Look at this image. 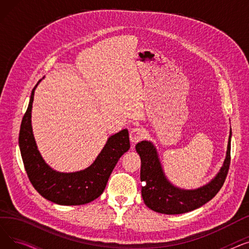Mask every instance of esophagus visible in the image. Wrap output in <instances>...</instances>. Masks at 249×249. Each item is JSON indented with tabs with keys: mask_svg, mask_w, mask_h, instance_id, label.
<instances>
[{
	"mask_svg": "<svg viewBox=\"0 0 249 249\" xmlns=\"http://www.w3.org/2000/svg\"><path fill=\"white\" fill-rule=\"evenodd\" d=\"M145 136V132L144 130L141 128H134L130 131L129 137H130V141H131L132 144H135V143L141 141Z\"/></svg>",
	"mask_w": 249,
	"mask_h": 249,
	"instance_id": "1",
	"label": "esophagus"
}]
</instances>
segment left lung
I'll use <instances>...</instances> for the list:
<instances>
[{
    "mask_svg": "<svg viewBox=\"0 0 249 249\" xmlns=\"http://www.w3.org/2000/svg\"><path fill=\"white\" fill-rule=\"evenodd\" d=\"M230 139L227 155L220 173L208 185L197 190H180L169 182L163 172L155 147L151 142H138L135 148L141 159L140 179L141 195L145 205L151 210L167 215H176L191 212L212 200L226 179L230 166Z\"/></svg>",
    "mask_w": 249,
    "mask_h": 249,
    "instance_id": "8db88e82",
    "label": "left lung"
}]
</instances>
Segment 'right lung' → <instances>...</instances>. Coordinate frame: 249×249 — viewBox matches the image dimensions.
I'll return each mask as SVG.
<instances>
[{"mask_svg":"<svg viewBox=\"0 0 249 249\" xmlns=\"http://www.w3.org/2000/svg\"><path fill=\"white\" fill-rule=\"evenodd\" d=\"M37 85L32 89L19 133L25 171L34 189L46 200L63 206L88 204L102 195L116 163L130 148L128 130L109 137L94 163L84 171L70 174L55 172L41 158L32 133L31 110Z\"/></svg>","mask_w":249,"mask_h":249,"instance_id":"1","label":"right lung"}]
</instances>
